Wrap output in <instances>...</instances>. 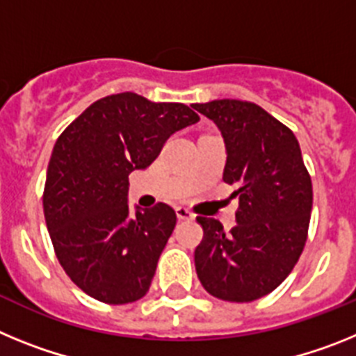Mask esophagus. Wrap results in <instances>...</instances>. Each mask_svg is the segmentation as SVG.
Listing matches in <instances>:
<instances>
[{
	"label": "esophagus",
	"mask_w": 356,
	"mask_h": 356,
	"mask_svg": "<svg viewBox=\"0 0 356 356\" xmlns=\"http://www.w3.org/2000/svg\"><path fill=\"white\" fill-rule=\"evenodd\" d=\"M176 216H178L180 221H193L194 219V213L188 209H185V207H176Z\"/></svg>",
	"instance_id": "1"
}]
</instances>
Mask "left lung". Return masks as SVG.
<instances>
[{
	"label": "left lung",
	"instance_id": "1",
	"mask_svg": "<svg viewBox=\"0 0 356 356\" xmlns=\"http://www.w3.org/2000/svg\"><path fill=\"white\" fill-rule=\"evenodd\" d=\"M193 106L221 130L228 153L222 180L238 197L237 225L229 232L217 219L197 216V278L219 300L248 303L275 291L300 260L312 180L291 128L257 103L216 99Z\"/></svg>",
	"mask_w": 356,
	"mask_h": 356
}]
</instances>
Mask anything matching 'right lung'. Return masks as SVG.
Masks as SVG:
<instances>
[{
    "mask_svg": "<svg viewBox=\"0 0 356 356\" xmlns=\"http://www.w3.org/2000/svg\"><path fill=\"white\" fill-rule=\"evenodd\" d=\"M197 121L184 103L121 92L94 102L56 139L42 194L46 226L65 275L94 300L134 303L149 291L176 213L156 203L130 217L128 175Z\"/></svg>",
    "mask_w": 356,
    "mask_h": 356,
    "instance_id": "add662e5",
    "label": "right lung"
}]
</instances>
